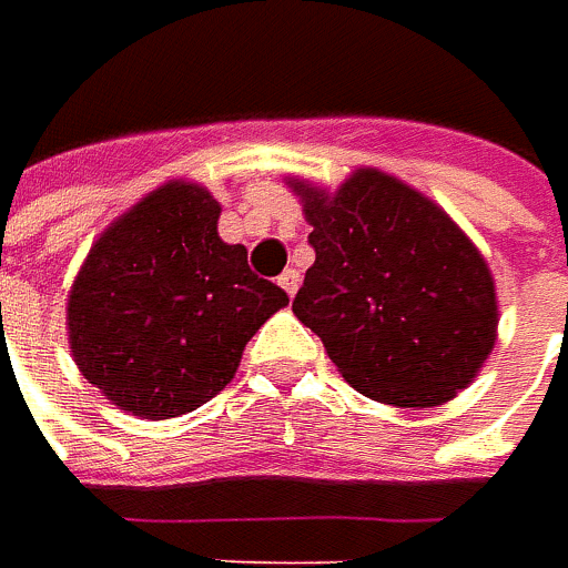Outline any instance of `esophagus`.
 I'll return each instance as SVG.
<instances>
[{
    "mask_svg": "<svg viewBox=\"0 0 568 568\" xmlns=\"http://www.w3.org/2000/svg\"><path fill=\"white\" fill-rule=\"evenodd\" d=\"M277 284H281V291H284V294L294 296L296 287H300V272H296V268H287V272L277 277Z\"/></svg>",
    "mask_w": 568,
    "mask_h": 568,
    "instance_id": "esophagus-1",
    "label": "esophagus"
}]
</instances>
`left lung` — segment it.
Returning a JSON list of instances; mask_svg holds the SVG:
<instances>
[{"mask_svg":"<svg viewBox=\"0 0 568 568\" xmlns=\"http://www.w3.org/2000/svg\"><path fill=\"white\" fill-rule=\"evenodd\" d=\"M313 224L316 262L294 296L338 373L395 407L458 395L496 344V287L484 255L439 205L382 170L335 195L291 183Z\"/></svg>","mask_w":568,"mask_h":568,"instance_id":"8db88e82","label":"left lung"}]
</instances>
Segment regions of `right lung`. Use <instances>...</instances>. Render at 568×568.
<instances>
[{"label":"right lung","instance_id":"obj_1","mask_svg":"<svg viewBox=\"0 0 568 568\" xmlns=\"http://www.w3.org/2000/svg\"><path fill=\"white\" fill-rule=\"evenodd\" d=\"M217 217L207 189L164 183L100 233L78 272L72 357L125 414L166 420L211 402L246 341L291 303L217 236Z\"/></svg>","mask_w":568,"mask_h":568}]
</instances>
